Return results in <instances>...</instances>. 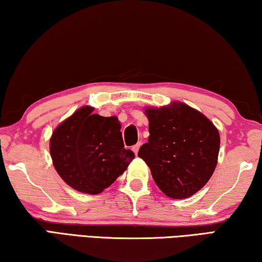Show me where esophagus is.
Returning <instances> with one entry per match:
<instances>
[{"label": "esophagus", "mask_w": 262, "mask_h": 262, "mask_svg": "<svg viewBox=\"0 0 262 262\" xmlns=\"http://www.w3.org/2000/svg\"><path fill=\"white\" fill-rule=\"evenodd\" d=\"M140 147H141V143H136L135 145H133V151H134L135 152V155L137 154V152H139V149H140Z\"/></svg>", "instance_id": "obj_1"}]
</instances>
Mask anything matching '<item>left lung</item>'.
<instances>
[{
    "label": "left lung",
    "instance_id": "1",
    "mask_svg": "<svg viewBox=\"0 0 262 262\" xmlns=\"http://www.w3.org/2000/svg\"><path fill=\"white\" fill-rule=\"evenodd\" d=\"M149 139L139 157L150 167L155 183L171 199L200 190L215 171L220 134L209 119L180 101L147 107Z\"/></svg>",
    "mask_w": 262,
    "mask_h": 262
}]
</instances>
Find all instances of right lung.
Segmentation results:
<instances>
[{
	"label": "right lung",
	"instance_id": "add662e5",
	"mask_svg": "<svg viewBox=\"0 0 262 262\" xmlns=\"http://www.w3.org/2000/svg\"><path fill=\"white\" fill-rule=\"evenodd\" d=\"M83 106L53 132L50 151L57 173L78 192L99 194L134 159L125 149L117 117L94 114Z\"/></svg>",
	"mask_w": 262,
	"mask_h": 262
}]
</instances>
